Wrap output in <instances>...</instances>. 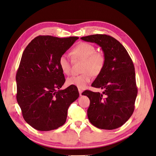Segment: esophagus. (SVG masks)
I'll list each match as a JSON object with an SVG mask.
<instances>
[{
	"label": "esophagus",
	"instance_id": "1",
	"mask_svg": "<svg viewBox=\"0 0 156 156\" xmlns=\"http://www.w3.org/2000/svg\"><path fill=\"white\" fill-rule=\"evenodd\" d=\"M78 91H79V93H80V95L81 96V94H82V92H83V90L81 89H78Z\"/></svg>",
	"mask_w": 156,
	"mask_h": 156
}]
</instances>
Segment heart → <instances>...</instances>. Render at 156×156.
<instances>
[{"instance_id": "obj_1", "label": "heart", "mask_w": 156, "mask_h": 156, "mask_svg": "<svg viewBox=\"0 0 156 156\" xmlns=\"http://www.w3.org/2000/svg\"><path fill=\"white\" fill-rule=\"evenodd\" d=\"M70 55L74 60H83L81 72L83 73L72 76L67 78L68 85L75 86L79 88H85L91 81L92 75L97 76L101 74L105 65V58L101 52L97 51L93 44L81 42L70 51ZM61 71L66 75L71 73V61L66 55H61L58 61Z\"/></svg>"}]
</instances>
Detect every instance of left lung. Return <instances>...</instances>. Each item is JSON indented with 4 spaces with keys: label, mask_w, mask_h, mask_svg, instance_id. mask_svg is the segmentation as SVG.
<instances>
[{
    "label": "left lung",
    "mask_w": 156,
    "mask_h": 156,
    "mask_svg": "<svg viewBox=\"0 0 156 156\" xmlns=\"http://www.w3.org/2000/svg\"><path fill=\"white\" fill-rule=\"evenodd\" d=\"M81 39L100 46L105 58L104 68L91 84L104 91L82 93L90 101L88 118L97 128L117 129L129 119L134 110L137 88L133 62L126 48L110 36L94 34Z\"/></svg>",
    "instance_id": "1"
}]
</instances>
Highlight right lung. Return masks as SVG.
<instances>
[{
	"label": "right lung",
	"mask_w": 156,
	"mask_h": 156,
	"mask_svg": "<svg viewBox=\"0 0 156 156\" xmlns=\"http://www.w3.org/2000/svg\"><path fill=\"white\" fill-rule=\"evenodd\" d=\"M78 37L39 36L24 51L16 74L18 104L25 121L39 131L64 125L68 109L79 97L74 86L60 90L65 82L58 61Z\"/></svg>",
	"instance_id": "1"
}]
</instances>
